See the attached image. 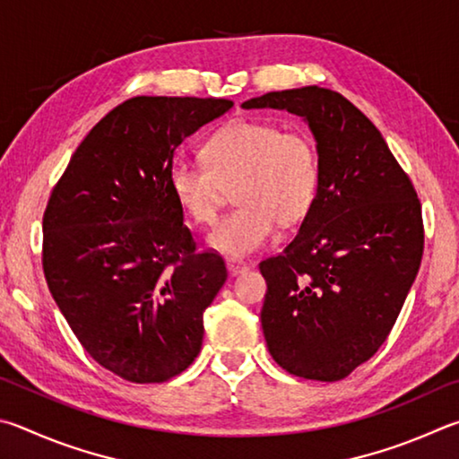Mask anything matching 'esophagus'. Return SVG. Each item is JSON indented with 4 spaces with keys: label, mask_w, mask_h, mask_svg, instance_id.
Listing matches in <instances>:
<instances>
[{
    "label": "esophagus",
    "mask_w": 459,
    "mask_h": 459,
    "mask_svg": "<svg viewBox=\"0 0 459 459\" xmlns=\"http://www.w3.org/2000/svg\"><path fill=\"white\" fill-rule=\"evenodd\" d=\"M225 266H228V272L231 276H238V274H244L247 270V264L246 262H239V260H228L225 262Z\"/></svg>",
    "instance_id": "1"
}]
</instances>
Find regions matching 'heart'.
Segmentation results:
<instances>
[{
  "label": "heart",
  "instance_id": "heart-1",
  "mask_svg": "<svg viewBox=\"0 0 459 459\" xmlns=\"http://www.w3.org/2000/svg\"><path fill=\"white\" fill-rule=\"evenodd\" d=\"M204 157L205 163L175 160L169 187L185 215L204 225L215 221L225 187H236L239 207L207 238L213 250L230 258L258 252L274 238L276 221H300L315 205L320 157L308 133L239 120L205 143Z\"/></svg>",
  "mask_w": 459,
  "mask_h": 459
}]
</instances>
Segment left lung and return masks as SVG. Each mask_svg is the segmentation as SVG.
Returning <instances> with one entry per match:
<instances>
[{"label": "left lung", "instance_id": "left-lung-1", "mask_svg": "<svg viewBox=\"0 0 459 459\" xmlns=\"http://www.w3.org/2000/svg\"><path fill=\"white\" fill-rule=\"evenodd\" d=\"M242 107L288 110L315 134L318 195L284 252L260 262V316L280 367L341 381L379 351L403 308L423 255L421 204L379 128L342 94L304 86Z\"/></svg>", "mask_w": 459, "mask_h": 459}]
</instances>
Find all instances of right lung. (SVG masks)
<instances>
[{
    "label": "right lung",
    "instance_id": "obj_1",
    "mask_svg": "<svg viewBox=\"0 0 459 459\" xmlns=\"http://www.w3.org/2000/svg\"><path fill=\"white\" fill-rule=\"evenodd\" d=\"M234 102L134 96L78 144L44 212L52 299L96 363L163 383L199 355L204 312L228 278L197 252L169 187L175 149Z\"/></svg>",
    "mask_w": 459,
    "mask_h": 459
}]
</instances>
